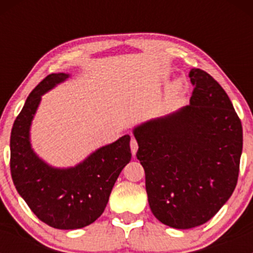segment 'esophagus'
<instances>
[{"label":"esophagus","instance_id":"34e87169","mask_svg":"<svg viewBox=\"0 0 253 253\" xmlns=\"http://www.w3.org/2000/svg\"><path fill=\"white\" fill-rule=\"evenodd\" d=\"M129 145H131V152L132 154H136L137 153V149H138V143H137V141L134 138L131 139V143H129Z\"/></svg>","mask_w":253,"mask_h":253}]
</instances>
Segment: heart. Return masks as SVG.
<instances>
[{"label":"heart","instance_id":"heart-1","mask_svg":"<svg viewBox=\"0 0 253 253\" xmlns=\"http://www.w3.org/2000/svg\"><path fill=\"white\" fill-rule=\"evenodd\" d=\"M183 88V83L181 81H176L174 84H172V91L174 93H180Z\"/></svg>","mask_w":253,"mask_h":253}]
</instances>
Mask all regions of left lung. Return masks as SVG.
I'll return each mask as SVG.
<instances>
[{
    "label": "left lung",
    "instance_id": "left-lung-1",
    "mask_svg": "<svg viewBox=\"0 0 253 253\" xmlns=\"http://www.w3.org/2000/svg\"><path fill=\"white\" fill-rule=\"evenodd\" d=\"M190 105L133 128L155 218L175 229L200 226L233 195L242 153V126L220 84L192 68Z\"/></svg>",
    "mask_w": 253,
    "mask_h": 253
}]
</instances>
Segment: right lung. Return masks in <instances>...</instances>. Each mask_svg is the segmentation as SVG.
Masks as SVG:
<instances>
[{"label":"right lung","mask_w":253,"mask_h":253,"mask_svg":"<svg viewBox=\"0 0 253 253\" xmlns=\"http://www.w3.org/2000/svg\"><path fill=\"white\" fill-rule=\"evenodd\" d=\"M68 77V73H51L33 89L14 121L9 144L12 180L20 197L40 220L63 230L84 228L103 214L120 172L132 157L128 134L71 168L52 167L34 152L30 126L42 96Z\"/></svg>","instance_id":"right-lung-1"}]
</instances>
